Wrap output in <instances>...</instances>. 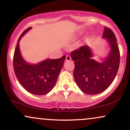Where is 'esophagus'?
Masks as SVG:
<instances>
[{"instance_id": "1", "label": "esophagus", "mask_w": 130, "mask_h": 130, "mask_svg": "<svg viewBox=\"0 0 130 130\" xmlns=\"http://www.w3.org/2000/svg\"><path fill=\"white\" fill-rule=\"evenodd\" d=\"M65 60H66V61H70L71 60V57H70V56H66V59H65Z\"/></svg>"}]
</instances>
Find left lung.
<instances>
[{"label": "left lung", "instance_id": "obj_1", "mask_svg": "<svg viewBox=\"0 0 130 130\" xmlns=\"http://www.w3.org/2000/svg\"><path fill=\"white\" fill-rule=\"evenodd\" d=\"M102 37L106 39L110 50L106 57H101V62L93 59L89 46H82L71 54L75 65L74 80L80 90L87 95H96L108 89L119 70L120 52L114 32L104 27Z\"/></svg>", "mask_w": 130, "mask_h": 130}]
</instances>
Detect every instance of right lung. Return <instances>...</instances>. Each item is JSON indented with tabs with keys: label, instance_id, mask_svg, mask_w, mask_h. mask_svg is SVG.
Returning <instances> with one entry per match:
<instances>
[{
	"label": "right lung",
	"instance_id": "1",
	"mask_svg": "<svg viewBox=\"0 0 130 130\" xmlns=\"http://www.w3.org/2000/svg\"><path fill=\"white\" fill-rule=\"evenodd\" d=\"M31 29V27L27 29L19 38L13 57V68L19 82L27 92L34 95H46L56 85L66 57L47 59L37 63L25 60L19 50V41Z\"/></svg>",
	"mask_w": 130,
	"mask_h": 130
}]
</instances>
